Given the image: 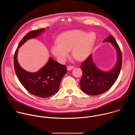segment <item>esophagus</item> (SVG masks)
Returning a JSON list of instances; mask_svg holds the SVG:
<instances>
[{
  "instance_id": "34e87169",
  "label": "esophagus",
  "mask_w": 135,
  "mask_h": 135,
  "mask_svg": "<svg viewBox=\"0 0 135 135\" xmlns=\"http://www.w3.org/2000/svg\"><path fill=\"white\" fill-rule=\"evenodd\" d=\"M74 68V67L73 66H69L67 67V69L68 70H72Z\"/></svg>"
}]
</instances>
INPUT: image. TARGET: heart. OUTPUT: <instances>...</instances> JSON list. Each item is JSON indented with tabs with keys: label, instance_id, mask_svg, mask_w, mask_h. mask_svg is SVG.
I'll return each instance as SVG.
<instances>
[{
	"label": "heart",
	"instance_id": "heart-1",
	"mask_svg": "<svg viewBox=\"0 0 135 135\" xmlns=\"http://www.w3.org/2000/svg\"><path fill=\"white\" fill-rule=\"evenodd\" d=\"M96 36L93 32L87 33L80 30H71L62 33L51 47L52 54L57 61L63 63L71 55L79 61L86 59L90 55L94 45Z\"/></svg>",
	"mask_w": 135,
	"mask_h": 135
}]
</instances>
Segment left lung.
Segmentation results:
<instances>
[{
  "label": "left lung",
  "mask_w": 135,
  "mask_h": 135,
  "mask_svg": "<svg viewBox=\"0 0 135 135\" xmlns=\"http://www.w3.org/2000/svg\"><path fill=\"white\" fill-rule=\"evenodd\" d=\"M110 43L117 52V62L109 70H103L94 62L92 54L81 64L83 75L80 81L82 91L91 95H97L108 91L116 82L122 67V53L113 36L109 35L103 43Z\"/></svg>",
  "instance_id": "8db88e82"
}]
</instances>
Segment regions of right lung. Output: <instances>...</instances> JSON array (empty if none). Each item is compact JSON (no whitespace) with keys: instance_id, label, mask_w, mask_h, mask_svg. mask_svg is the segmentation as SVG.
<instances>
[{"instance_id":"right-lung-1","label":"right lung","mask_w":135,"mask_h":135,"mask_svg":"<svg viewBox=\"0 0 135 135\" xmlns=\"http://www.w3.org/2000/svg\"><path fill=\"white\" fill-rule=\"evenodd\" d=\"M44 31L45 29L43 28L28 33L18 44L14 56V66L18 80L29 92L41 98H48L57 92L61 80L67 73L66 67L49 57L47 63L39 70L29 72L19 64L17 53L18 49L27 41L38 37Z\"/></svg>"}]
</instances>
